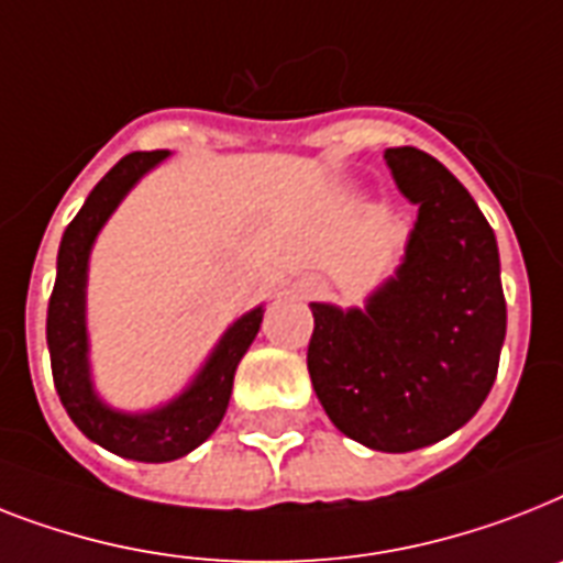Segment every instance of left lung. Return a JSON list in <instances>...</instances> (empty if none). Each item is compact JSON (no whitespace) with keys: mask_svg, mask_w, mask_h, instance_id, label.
<instances>
[{"mask_svg":"<svg viewBox=\"0 0 563 563\" xmlns=\"http://www.w3.org/2000/svg\"><path fill=\"white\" fill-rule=\"evenodd\" d=\"M416 205L405 254L364 306L309 303V378L338 431L385 454L460 431L495 385L506 338L500 254L472 194L433 155L385 150Z\"/></svg>","mask_w":563,"mask_h":563,"instance_id":"left-lung-1","label":"left lung"}]
</instances>
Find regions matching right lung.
Returning <instances> with one entry per match:
<instances>
[{"mask_svg":"<svg viewBox=\"0 0 563 563\" xmlns=\"http://www.w3.org/2000/svg\"><path fill=\"white\" fill-rule=\"evenodd\" d=\"M170 150L130 153L100 178L80 213L71 219L57 251V280L48 300L45 341L52 353L54 387L71 422L86 440L135 463H170L190 454L217 431L234 390V373L263 323L266 306L240 314L219 335L208 358L173 399L147 410L109 405L91 376V341L86 321L89 260L100 231L141 178L170 158Z\"/></svg>","mask_w":563,"mask_h":563,"instance_id":"obj_1","label":"right lung"}]
</instances>
